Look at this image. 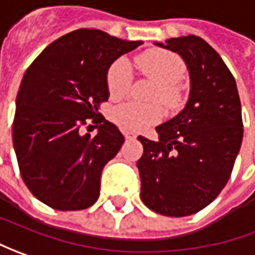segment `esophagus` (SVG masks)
Returning <instances> with one entry per match:
<instances>
[{"label": "esophagus", "instance_id": "1", "mask_svg": "<svg viewBox=\"0 0 255 255\" xmlns=\"http://www.w3.org/2000/svg\"><path fill=\"white\" fill-rule=\"evenodd\" d=\"M124 136H126V139H135L136 134L135 132H132V131H126V132H124Z\"/></svg>", "mask_w": 255, "mask_h": 255}]
</instances>
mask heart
I'll list each match as a JSON object with an SVG mask.
<instances>
[{
    "instance_id": "1",
    "label": "heart",
    "mask_w": 255,
    "mask_h": 255,
    "mask_svg": "<svg viewBox=\"0 0 255 255\" xmlns=\"http://www.w3.org/2000/svg\"><path fill=\"white\" fill-rule=\"evenodd\" d=\"M138 66L145 75L151 77L156 86L151 97L159 99L169 107H176L180 103V93L176 84L185 73V63L178 55L169 50H148L136 57ZM132 82V72L127 59L120 57L109 69L107 87L111 97L119 99L128 92ZM165 116L159 103L138 104L123 103L113 110V119L126 129L141 131L159 123Z\"/></svg>"
}]
</instances>
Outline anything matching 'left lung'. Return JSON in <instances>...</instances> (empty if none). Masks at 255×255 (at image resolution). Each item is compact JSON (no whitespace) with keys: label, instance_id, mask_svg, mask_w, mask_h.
<instances>
[{"label":"left lung","instance_id":"left-lung-1","mask_svg":"<svg viewBox=\"0 0 255 255\" xmlns=\"http://www.w3.org/2000/svg\"><path fill=\"white\" fill-rule=\"evenodd\" d=\"M155 45L183 59L190 92L185 109L155 128L159 141L138 136L141 199L159 215L183 217L210 205L230 178L243 141L242 103L232 72L206 40L188 35Z\"/></svg>","mask_w":255,"mask_h":255}]
</instances>
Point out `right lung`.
Here are the masks:
<instances>
[{"label": "right lung", "instance_id": "obj_1", "mask_svg": "<svg viewBox=\"0 0 255 255\" xmlns=\"http://www.w3.org/2000/svg\"><path fill=\"white\" fill-rule=\"evenodd\" d=\"M141 43L83 28L52 42L25 72L13 149L25 185L45 205L82 210L99 199L103 168L124 144L119 128L99 114L110 96L107 73ZM87 119L101 124L94 137L80 134Z\"/></svg>", "mask_w": 255, "mask_h": 255}]
</instances>
